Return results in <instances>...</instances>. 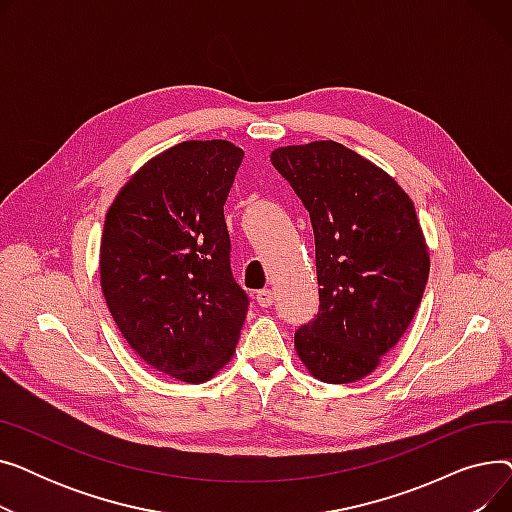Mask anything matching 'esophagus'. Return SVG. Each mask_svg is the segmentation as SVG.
<instances>
[{"label": "esophagus", "mask_w": 512, "mask_h": 512, "mask_svg": "<svg viewBox=\"0 0 512 512\" xmlns=\"http://www.w3.org/2000/svg\"><path fill=\"white\" fill-rule=\"evenodd\" d=\"M274 290H270V288H263V290H259L257 292V303H259V307H272L274 305Z\"/></svg>", "instance_id": "obj_1"}]
</instances>
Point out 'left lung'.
<instances>
[{
  "label": "left lung",
  "mask_w": 512,
  "mask_h": 512,
  "mask_svg": "<svg viewBox=\"0 0 512 512\" xmlns=\"http://www.w3.org/2000/svg\"><path fill=\"white\" fill-rule=\"evenodd\" d=\"M274 168L309 211L319 311L294 332L317 380L351 384L409 328L429 276L415 205L398 182L334 141L280 147Z\"/></svg>",
  "instance_id": "1"
}]
</instances>
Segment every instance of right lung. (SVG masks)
<instances>
[{
	"instance_id": "1",
	"label": "right lung",
	"mask_w": 512,
	"mask_h": 512,
	"mask_svg": "<svg viewBox=\"0 0 512 512\" xmlns=\"http://www.w3.org/2000/svg\"><path fill=\"white\" fill-rule=\"evenodd\" d=\"M242 157L228 141H184L147 161L105 215L107 307L134 353L180 382L230 361L249 311L224 220Z\"/></svg>"
}]
</instances>
